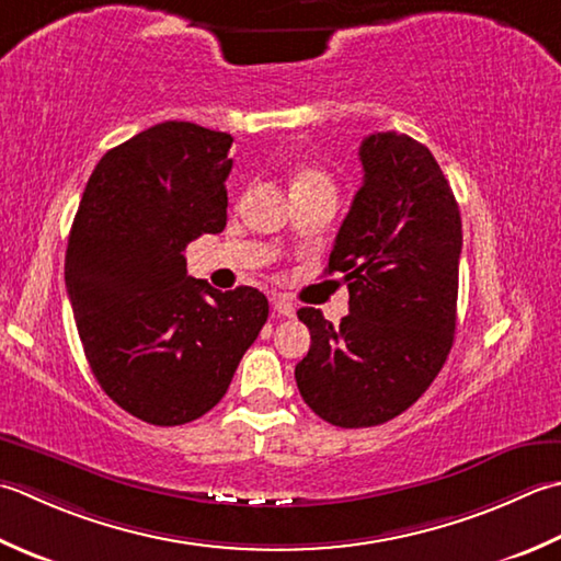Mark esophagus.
<instances>
[{"label": "esophagus", "mask_w": 561, "mask_h": 561, "mask_svg": "<svg viewBox=\"0 0 561 561\" xmlns=\"http://www.w3.org/2000/svg\"><path fill=\"white\" fill-rule=\"evenodd\" d=\"M272 309L277 311V316H284V318L296 316V306L287 299V296H274V299H272Z\"/></svg>", "instance_id": "34e87169"}]
</instances>
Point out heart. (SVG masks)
Returning <instances> with one entry per match:
<instances>
[{"label": "heart", "mask_w": 561, "mask_h": 561, "mask_svg": "<svg viewBox=\"0 0 561 561\" xmlns=\"http://www.w3.org/2000/svg\"><path fill=\"white\" fill-rule=\"evenodd\" d=\"M301 186H325V190H333L331 180H328V174L321 172V170H313V168H304L294 178V190H301Z\"/></svg>", "instance_id": "b5f03b06"}]
</instances>
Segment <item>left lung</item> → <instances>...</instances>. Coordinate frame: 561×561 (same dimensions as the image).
I'll list each match as a JSON object with an SVG mask.
<instances>
[{"mask_svg": "<svg viewBox=\"0 0 561 561\" xmlns=\"http://www.w3.org/2000/svg\"><path fill=\"white\" fill-rule=\"evenodd\" d=\"M365 170L335 236L350 313L333 325L299 309L311 347L294 369L309 409L337 427H371L419 401L455 340L462 218L440 164L397 130L359 146Z\"/></svg>", "mask_w": 561, "mask_h": 561, "instance_id": "1", "label": "left lung"}]
</instances>
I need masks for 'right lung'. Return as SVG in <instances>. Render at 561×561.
<instances>
[{"label":"right lung","instance_id":"obj_1","mask_svg":"<svg viewBox=\"0 0 561 561\" xmlns=\"http://www.w3.org/2000/svg\"><path fill=\"white\" fill-rule=\"evenodd\" d=\"M221 130L164 121L112 148L84 186L65 252L77 333L99 387L150 425L224 399L267 321V296L186 274L184 248L226 228Z\"/></svg>","mask_w":561,"mask_h":561}]
</instances>
